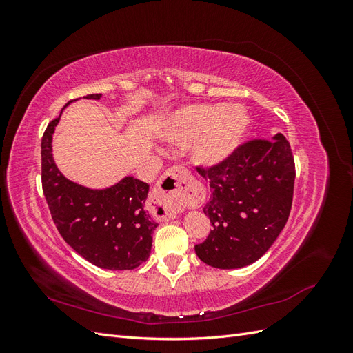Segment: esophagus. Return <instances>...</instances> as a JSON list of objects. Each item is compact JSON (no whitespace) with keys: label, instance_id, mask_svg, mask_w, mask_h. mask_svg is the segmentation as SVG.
Listing matches in <instances>:
<instances>
[{"label":"esophagus","instance_id":"esophagus-1","mask_svg":"<svg viewBox=\"0 0 353 353\" xmlns=\"http://www.w3.org/2000/svg\"><path fill=\"white\" fill-rule=\"evenodd\" d=\"M191 191H193V178L185 168L174 166L168 169L153 190L150 197L153 208L150 212L154 216L165 221L174 219L181 208L191 205V201L194 200ZM157 208L163 213L162 217L155 213Z\"/></svg>","mask_w":353,"mask_h":353}]
</instances>
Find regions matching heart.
Returning a JSON list of instances; mask_svg holds the SVG:
<instances>
[{
  "label": "heart",
  "instance_id": "heart-1",
  "mask_svg": "<svg viewBox=\"0 0 353 353\" xmlns=\"http://www.w3.org/2000/svg\"><path fill=\"white\" fill-rule=\"evenodd\" d=\"M248 131V114L237 105L196 104L170 117L165 138L176 145H190L191 162L212 168L228 159Z\"/></svg>",
  "mask_w": 353,
  "mask_h": 353
}]
</instances>
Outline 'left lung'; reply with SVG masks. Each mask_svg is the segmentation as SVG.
<instances>
[{"label":"left lung","mask_w":353,"mask_h":353,"mask_svg":"<svg viewBox=\"0 0 353 353\" xmlns=\"http://www.w3.org/2000/svg\"><path fill=\"white\" fill-rule=\"evenodd\" d=\"M212 194L203 212L213 230L196 254L219 270L248 266L268 252L290 215L294 159L283 134L244 143L222 163L200 169Z\"/></svg>","instance_id":"obj_1"}]
</instances>
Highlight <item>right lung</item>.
<instances>
[{"mask_svg":"<svg viewBox=\"0 0 353 353\" xmlns=\"http://www.w3.org/2000/svg\"><path fill=\"white\" fill-rule=\"evenodd\" d=\"M83 99L100 100L101 94ZM60 116L48 123L41 141L42 191L52 221L70 248L92 265L112 271L134 270L150 256L157 228L144 209L150 187L131 175L101 190L68 179L52 159V134Z\"/></svg>","mask_w":353,"mask_h":353,"instance_id":"obj_1","label":"right lung"}]
</instances>
